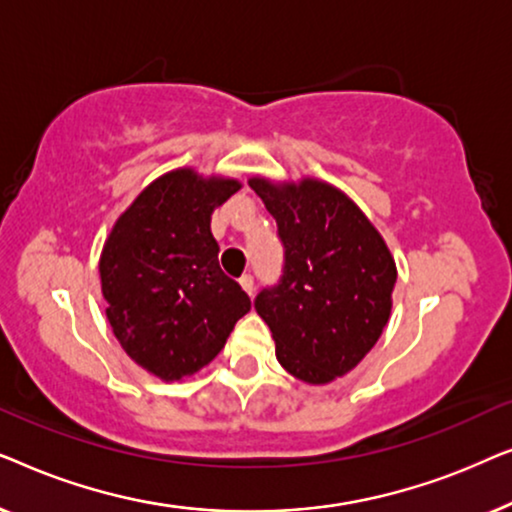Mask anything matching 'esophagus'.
<instances>
[{
    "label": "esophagus",
    "mask_w": 512,
    "mask_h": 512,
    "mask_svg": "<svg viewBox=\"0 0 512 512\" xmlns=\"http://www.w3.org/2000/svg\"><path fill=\"white\" fill-rule=\"evenodd\" d=\"M240 286H242L244 291L249 293V296H254V289H256V286H254V277H251V275H242V277H240Z\"/></svg>",
    "instance_id": "esophagus-1"
}]
</instances>
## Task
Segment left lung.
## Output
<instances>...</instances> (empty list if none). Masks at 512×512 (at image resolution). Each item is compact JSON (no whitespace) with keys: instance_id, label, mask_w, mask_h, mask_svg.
Here are the masks:
<instances>
[{"instance_id":"left-lung-1","label":"left lung","mask_w":512,"mask_h":512,"mask_svg":"<svg viewBox=\"0 0 512 512\" xmlns=\"http://www.w3.org/2000/svg\"><path fill=\"white\" fill-rule=\"evenodd\" d=\"M275 216L284 270L254 300L270 326L277 361L307 384H326L356 368L391 314L396 263L366 214L317 179L272 184L249 179Z\"/></svg>"}]
</instances>
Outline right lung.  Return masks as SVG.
I'll return each instance as SVG.
<instances>
[{
	"label": "right lung",
	"mask_w": 512,
	"mask_h": 512,
	"mask_svg": "<svg viewBox=\"0 0 512 512\" xmlns=\"http://www.w3.org/2000/svg\"><path fill=\"white\" fill-rule=\"evenodd\" d=\"M240 181L174 170L118 216L100 256L102 296L116 340L137 366L174 382L198 373L251 310L219 268L212 212Z\"/></svg>",
	"instance_id": "add662e5"
}]
</instances>
